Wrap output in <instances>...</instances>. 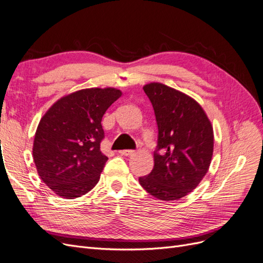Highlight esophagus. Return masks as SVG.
Returning <instances> with one entry per match:
<instances>
[{"mask_svg":"<svg viewBox=\"0 0 263 263\" xmlns=\"http://www.w3.org/2000/svg\"><path fill=\"white\" fill-rule=\"evenodd\" d=\"M119 154L122 156H133L135 155V151L134 150H121L119 151Z\"/></svg>","mask_w":263,"mask_h":263,"instance_id":"esophagus-1","label":"esophagus"}]
</instances>
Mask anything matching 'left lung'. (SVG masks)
Instances as JSON below:
<instances>
[{
    "instance_id": "1",
    "label": "left lung",
    "mask_w": 263,
    "mask_h": 263,
    "mask_svg": "<svg viewBox=\"0 0 263 263\" xmlns=\"http://www.w3.org/2000/svg\"><path fill=\"white\" fill-rule=\"evenodd\" d=\"M155 109V165L140 185L161 201L180 200L198 185L213 157L214 132L203 107L185 93L159 82L144 85ZM162 154H158V150Z\"/></svg>"
}]
</instances>
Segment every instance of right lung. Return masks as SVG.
<instances>
[{"label": "right lung", "mask_w": 263, "mask_h": 263, "mask_svg": "<svg viewBox=\"0 0 263 263\" xmlns=\"http://www.w3.org/2000/svg\"><path fill=\"white\" fill-rule=\"evenodd\" d=\"M115 87H91L65 95L53 103L38 124L33 158L38 176L53 193L72 200L91 191L107 157L102 117L121 98Z\"/></svg>", "instance_id": "obj_1"}]
</instances>
